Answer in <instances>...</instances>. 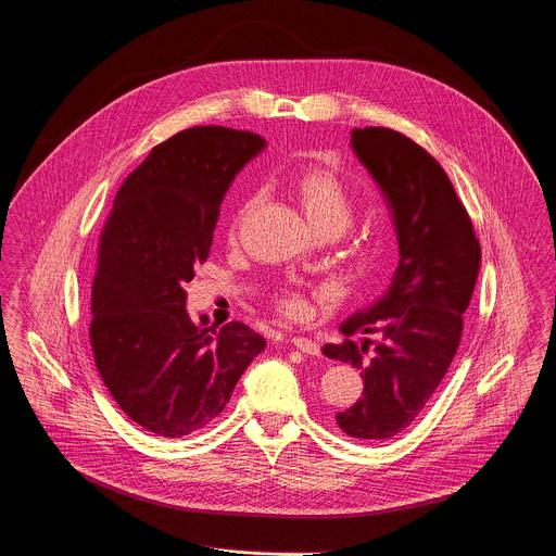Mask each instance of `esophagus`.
<instances>
[{
  "mask_svg": "<svg viewBox=\"0 0 556 556\" xmlns=\"http://www.w3.org/2000/svg\"><path fill=\"white\" fill-rule=\"evenodd\" d=\"M299 351H303L305 355H318L320 353V346L314 342V340H309V338H301V336H294L292 340H290Z\"/></svg>",
  "mask_w": 556,
  "mask_h": 556,
  "instance_id": "34e87169",
  "label": "esophagus"
}]
</instances>
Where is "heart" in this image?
<instances>
[{"label": "heart", "mask_w": 556, "mask_h": 556, "mask_svg": "<svg viewBox=\"0 0 556 556\" xmlns=\"http://www.w3.org/2000/svg\"><path fill=\"white\" fill-rule=\"evenodd\" d=\"M290 192L301 207L314 233L340 236L353 220V197L346 185L329 169L309 167L290 180ZM281 307L288 316H303L307 303L296 292L281 296Z\"/></svg>", "instance_id": "heart-1"}]
</instances>
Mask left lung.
I'll return each mask as SVG.
<instances>
[{"label":"left lung","instance_id":"1","mask_svg":"<svg viewBox=\"0 0 556 556\" xmlns=\"http://www.w3.org/2000/svg\"><path fill=\"white\" fill-rule=\"evenodd\" d=\"M351 150L380 188L395 225L400 264L387 292L342 320V344L323 353L359 368L364 397L336 421L378 443L404 432L445 378L480 268V244L445 169L391 128H353ZM376 332L379 342L367 338Z\"/></svg>","mask_w":556,"mask_h":556}]
</instances>
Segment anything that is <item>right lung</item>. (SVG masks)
Returning <instances> with one entry per match:
<instances>
[{
    "instance_id": "obj_1",
    "label": "right lung",
    "mask_w": 556,
    "mask_h": 556,
    "mask_svg": "<svg viewBox=\"0 0 556 556\" xmlns=\"http://www.w3.org/2000/svg\"><path fill=\"white\" fill-rule=\"evenodd\" d=\"M266 139L180 130L128 174L100 238L91 346L104 387L141 428L178 439L212 424L266 340L244 323L199 325L185 283L210 255L218 207Z\"/></svg>"
}]
</instances>
